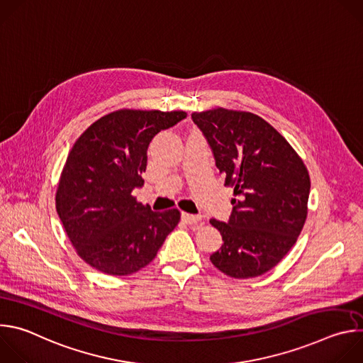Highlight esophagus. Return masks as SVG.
<instances>
[{"label": "esophagus", "instance_id": "34e87169", "mask_svg": "<svg viewBox=\"0 0 363 363\" xmlns=\"http://www.w3.org/2000/svg\"><path fill=\"white\" fill-rule=\"evenodd\" d=\"M181 218H182V221L185 223V224H196V223H199L201 221V217H198V216H192V214H188V213H182L181 214Z\"/></svg>", "mask_w": 363, "mask_h": 363}]
</instances>
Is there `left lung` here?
Returning a JSON list of instances; mask_svg holds the SVG:
<instances>
[{"label": "left lung", "instance_id": "1", "mask_svg": "<svg viewBox=\"0 0 363 363\" xmlns=\"http://www.w3.org/2000/svg\"><path fill=\"white\" fill-rule=\"evenodd\" d=\"M192 121L235 196L228 223L210 221L224 241L210 260L234 279L262 276L281 262L304 225L308 171L286 138L254 113L214 108L194 112Z\"/></svg>", "mask_w": 363, "mask_h": 363}]
</instances>
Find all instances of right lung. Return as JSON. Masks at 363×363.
I'll return each instance as SVG.
<instances>
[{"instance_id": "obj_1", "label": "right lung", "mask_w": 363, "mask_h": 363, "mask_svg": "<svg viewBox=\"0 0 363 363\" xmlns=\"http://www.w3.org/2000/svg\"><path fill=\"white\" fill-rule=\"evenodd\" d=\"M186 118L182 111L119 109L74 142L56 192L65 231L84 263L109 276L147 266L178 225L177 208L155 213L132 195L143 185L153 136Z\"/></svg>"}]
</instances>
